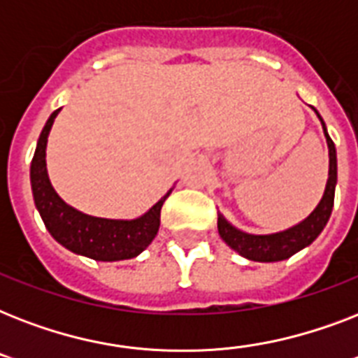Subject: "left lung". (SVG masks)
I'll return each instance as SVG.
<instances>
[{
  "label": "left lung",
  "mask_w": 358,
  "mask_h": 358,
  "mask_svg": "<svg viewBox=\"0 0 358 358\" xmlns=\"http://www.w3.org/2000/svg\"><path fill=\"white\" fill-rule=\"evenodd\" d=\"M316 111V109H314ZM317 119L322 120L323 134L327 139L329 146V180L325 185V193H323L322 201L316 206V210L299 224H295L292 229L277 232V234H266L256 236L241 232L236 227L227 221V219L217 212V229L219 236L223 238V241L229 245L230 249H234L245 258H249L252 262H280L286 260L289 256H294L295 252H299L301 249H305L308 245L322 234V230L325 229L331 212H333L334 204V187H336V148H334L333 139L329 137L325 122L316 111Z\"/></svg>",
  "instance_id": "1"
}]
</instances>
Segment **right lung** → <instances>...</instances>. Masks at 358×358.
Segmentation results:
<instances>
[{
  "instance_id": "right-lung-1",
  "label": "right lung",
  "mask_w": 358,
  "mask_h": 358,
  "mask_svg": "<svg viewBox=\"0 0 358 358\" xmlns=\"http://www.w3.org/2000/svg\"><path fill=\"white\" fill-rule=\"evenodd\" d=\"M61 109H55L36 143L31 162V189L35 206L55 241L76 255L98 262L128 260L141 255L152 243L159 230V215L167 195L137 219L92 217L69 206L52 187L46 171V145L53 120Z\"/></svg>"
}]
</instances>
